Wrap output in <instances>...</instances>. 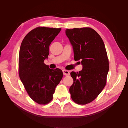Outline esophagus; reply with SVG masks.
I'll list each match as a JSON object with an SVG mask.
<instances>
[{
	"instance_id": "esophagus-1",
	"label": "esophagus",
	"mask_w": 128,
	"mask_h": 128,
	"mask_svg": "<svg viewBox=\"0 0 128 128\" xmlns=\"http://www.w3.org/2000/svg\"><path fill=\"white\" fill-rule=\"evenodd\" d=\"M63 74L64 75H66V76H68V75H70V72H69L68 70H63Z\"/></svg>"
}]
</instances>
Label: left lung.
Returning <instances> with one entry per match:
<instances>
[{"label":"left lung","mask_w":128,"mask_h":128,"mask_svg":"<svg viewBox=\"0 0 128 128\" xmlns=\"http://www.w3.org/2000/svg\"><path fill=\"white\" fill-rule=\"evenodd\" d=\"M66 34L72 46L74 60L81 61L83 69L72 72L74 82L69 88L75 103L86 104L94 100L106 84L109 62L101 37L91 28L66 30Z\"/></svg>","instance_id":"8db88e82"}]
</instances>
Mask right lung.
<instances>
[{"label": "right lung", "mask_w": 128, "mask_h": 128, "mask_svg": "<svg viewBox=\"0 0 128 128\" xmlns=\"http://www.w3.org/2000/svg\"><path fill=\"white\" fill-rule=\"evenodd\" d=\"M61 28L37 27L23 40L18 56L19 77L28 94L40 104L49 103L63 77L61 69H51L44 61L49 46Z\"/></svg>", "instance_id": "obj_1"}]
</instances>
